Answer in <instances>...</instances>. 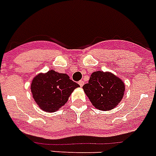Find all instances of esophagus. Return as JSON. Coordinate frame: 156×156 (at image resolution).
<instances>
[{
  "label": "esophagus",
  "mask_w": 156,
  "mask_h": 156,
  "mask_svg": "<svg viewBox=\"0 0 156 156\" xmlns=\"http://www.w3.org/2000/svg\"><path fill=\"white\" fill-rule=\"evenodd\" d=\"M78 84L80 85V87H83V84H84V81L83 80H80L79 82H78Z\"/></svg>",
  "instance_id": "esophagus-1"
}]
</instances>
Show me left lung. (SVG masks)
<instances>
[{
    "label": "left lung",
    "mask_w": 156,
    "mask_h": 156,
    "mask_svg": "<svg viewBox=\"0 0 156 156\" xmlns=\"http://www.w3.org/2000/svg\"><path fill=\"white\" fill-rule=\"evenodd\" d=\"M83 91L94 107L100 110H110L122 101L125 91L120 78L110 72L97 71L91 73Z\"/></svg>",
    "instance_id": "1"
}]
</instances>
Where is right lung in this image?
Listing matches in <instances>:
<instances>
[{
  "label": "right lung",
  "instance_id": "right-lung-1",
  "mask_svg": "<svg viewBox=\"0 0 156 156\" xmlns=\"http://www.w3.org/2000/svg\"><path fill=\"white\" fill-rule=\"evenodd\" d=\"M78 87L80 86L69 79L66 73L50 70L33 78L31 91L33 99L41 110L55 112L68 101L69 97Z\"/></svg>",
  "mask_w": 156,
  "mask_h": 156
}]
</instances>
